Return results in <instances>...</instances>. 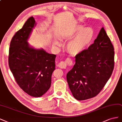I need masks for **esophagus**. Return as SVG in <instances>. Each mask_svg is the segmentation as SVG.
Masks as SVG:
<instances>
[{"label": "esophagus", "mask_w": 122, "mask_h": 122, "mask_svg": "<svg viewBox=\"0 0 122 122\" xmlns=\"http://www.w3.org/2000/svg\"><path fill=\"white\" fill-rule=\"evenodd\" d=\"M66 65H67V64H66V62L61 61L58 64V66L60 68L65 69L66 67Z\"/></svg>", "instance_id": "esophagus-1"}]
</instances>
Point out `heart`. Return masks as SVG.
Here are the masks:
<instances>
[{
    "label": "heart",
    "mask_w": 122,
    "mask_h": 122,
    "mask_svg": "<svg viewBox=\"0 0 122 122\" xmlns=\"http://www.w3.org/2000/svg\"><path fill=\"white\" fill-rule=\"evenodd\" d=\"M74 37L66 46V50L70 55L76 56L82 53L91 44L94 37V31L91 27H86L81 25H77L71 31L68 38ZM54 44L60 46V42L55 40Z\"/></svg>",
    "instance_id": "b5f03b06"
}]
</instances>
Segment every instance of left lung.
Returning <instances> with one entry per match:
<instances>
[{
    "mask_svg": "<svg viewBox=\"0 0 122 122\" xmlns=\"http://www.w3.org/2000/svg\"><path fill=\"white\" fill-rule=\"evenodd\" d=\"M114 48L103 27L87 50L76 56V63L66 78L73 96L84 100L97 95L114 68Z\"/></svg>",
    "mask_w": 122,
    "mask_h": 122,
    "instance_id": "8db88e82",
    "label": "left lung"
}]
</instances>
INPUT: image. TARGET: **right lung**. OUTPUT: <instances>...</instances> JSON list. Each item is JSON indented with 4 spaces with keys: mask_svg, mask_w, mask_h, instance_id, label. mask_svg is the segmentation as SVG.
<instances>
[{
    "mask_svg": "<svg viewBox=\"0 0 122 122\" xmlns=\"http://www.w3.org/2000/svg\"><path fill=\"white\" fill-rule=\"evenodd\" d=\"M36 25L31 17L15 33L10 43L9 64L20 87L28 95L40 97L51 87L56 56L29 44L28 41Z\"/></svg>",
    "mask_w": 122,
    "mask_h": 122,
    "instance_id": "right-lung-1",
    "label": "right lung"
}]
</instances>
